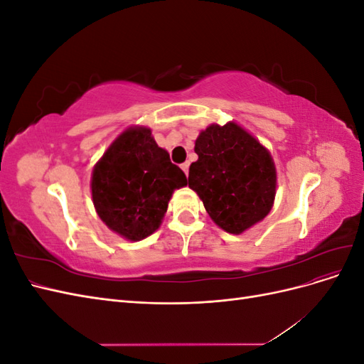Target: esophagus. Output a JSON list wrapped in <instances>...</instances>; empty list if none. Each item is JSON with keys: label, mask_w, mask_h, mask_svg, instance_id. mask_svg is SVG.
Listing matches in <instances>:
<instances>
[{"label": "esophagus", "mask_w": 364, "mask_h": 364, "mask_svg": "<svg viewBox=\"0 0 364 364\" xmlns=\"http://www.w3.org/2000/svg\"><path fill=\"white\" fill-rule=\"evenodd\" d=\"M181 168L183 170V173H185L186 176H188V170H190V164H188V162H183V164L181 165Z\"/></svg>", "instance_id": "esophagus-1"}]
</instances>
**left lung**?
Here are the masks:
<instances>
[{"label": "left lung", "instance_id": "obj_1", "mask_svg": "<svg viewBox=\"0 0 364 364\" xmlns=\"http://www.w3.org/2000/svg\"><path fill=\"white\" fill-rule=\"evenodd\" d=\"M197 159L188 186L206 213L229 234H241L266 217L277 194V168L269 150L238 124H211L196 139Z\"/></svg>", "mask_w": 364, "mask_h": 364}]
</instances>
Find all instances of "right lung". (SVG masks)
I'll return each mask as SVG.
<instances>
[{
  "label": "right lung",
  "mask_w": 364,
  "mask_h": 364,
  "mask_svg": "<svg viewBox=\"0 0 364 364\" xmlns=\"http://www.w3.org/2000/svg\"><path fill=\"white\" fill-rule=\"evenodd\" d=\"M186 183L185 173L156 144L150 129L129 127L95 164L92 202L109 229L139 241L159 228L173 191Z\"/></svg>",
  "instance_id": "add662e5"
}]
</instances>
